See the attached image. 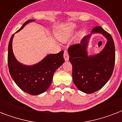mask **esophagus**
I'll use <instances>...</instances> for the list:
<instances>
[{
  "label": "esophagus",
  "instance_id": "1",
  "mask_svg": "<svg viewBox=\"0 0 122 122\" xmlns=\"http://www.w3.org/2000/svg\"><path fill=\"white\" fill-rule=\"evenodd\" d=\"M64 59H65V60L66 61L69 60V55L66 51H65V52H64Z\"/></svg>",
  "mask_w": 122,
  "mask_h": 122
}]
</instances>
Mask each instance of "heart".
Instances as JSON below:
<instances>
[{
	"label": "heart",
	"mask_w": 122,
	"mask_h": 122,
	"mask_svg": "<svg viewBox=\"0 0 122 122\" xmlns=\"http://www.w3.org/2000/svg\"><path fill=\"white\" fill-rule=\"evenodd\" d=\"M76 28V25L73 23L63 26L57 31L56 37L60 41L66 42L72 36Z\"/></svg>",
	"instance_id": "1"
}]
</instances>
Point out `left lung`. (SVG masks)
Masks as SVG:
<instances>
[{
  "instance_id": "obj_1",
  "label": "left lung",
  "mask_w": 122,
  "mask_h": 122,
  "mask_svg": "<svg viewBox=\"0 0 122 122\" xmlns=\"http://www.w3.org/2000/svg\"><path fill=\"white\" fill-rule=\"evenodd\" d=\"M99 33L107 40L100 53L89 55L87 47L91 35ZM70 61L72 65V77L80 91L91 94L99 91L112 76L115 61V49L113 38L101 26H96L91 34L81 39L80 44L68 48Z\"/></svg>"
}]
</instances>
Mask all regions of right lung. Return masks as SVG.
<instances>
[{
    "label": "right lung",
    "mask_w": 122,
    "mask_h": 122,
    "mask_svg": "<svg viewBox=\"0 0 122 122\" xmlns=\"http://www.w3.org/2000/svg\"><path fill=\"white\" fill-rule=\"evenodd\" d=\"M34 21L35 20H28L16 33L23 29L27 24ZM14 36L13 34L8 46L7 61L10 76L16 85L24 92L33 96L44 93L51 84L56 70L65 62L64 51L48 54L35 65H23L16 59L13 53L12 40Z\"/></svg>",
    "instance_id": "obj_1"
}]
</instances>
